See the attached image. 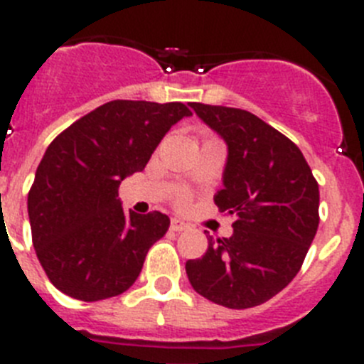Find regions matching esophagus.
I'll return each instance as SVG.
<instances>
[{
  "label": "esophagus",
  "instance_id": "esophagus-1",
  "mask_svg": "<svg viewBox=\"0 0 364 364\" xmlns=\"http://www.w3.org/2000/svg\"><path fill=\"white\" fill-rule=\"evenodd\" d=\"M189 230V224L184 220H180V218H173L171 220V231H188Z\"/></svg>",
  "mask_w": 364,
  "mask_h": 364
}]
</instances>
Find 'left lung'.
<instances>
[{"label": "left lung", "mask_w": 364, "mask_h": 364, "mask_svg": "<svg viewBox=\"0 0 364 364\" xmlns=\"http://www.w3.org/2000/svg\"><path fill=\"white\" fill-rule=\"evenodd\" d=\"M226 142L220 211L235 215L233 235L208 239L188 260L193 290L233 310L259 306L299 273L319 226V186L301 149L252 112L189 104Z\"/></svg>", "instance_id": "obj_1"}]
</instances>
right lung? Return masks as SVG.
Segmentation results:
<instances>
[{
  "label": "right lung",
  "instance_id": "right-lung-1",
  "mask_svg": "<svg viewBox=\"0 0 364 364\" xmlns=\"http://www.w3.org/2000/svg\"><path fill=\"white\" fill-rule=\"evenodd\" d=\"M186 117L191 111L178 102L112 100L47 147L27 205L38 260L58 290L92 302L134 284L169 217L125 213L118 188L144 171L160 140Z\"/></svg>",
  "mask_w": 364,
  "mask_h": 364
}]
</instances>
